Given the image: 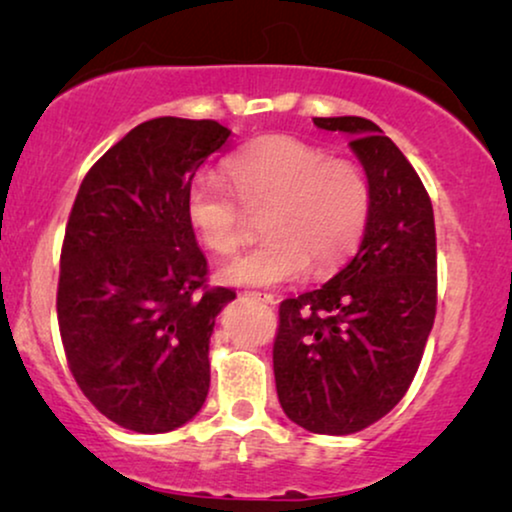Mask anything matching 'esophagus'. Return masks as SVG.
<instances>
[{
  "mask_svg": "<svg viewBox=\"0 0 512 512\" xmlns=\"http://www.w3.org/2000/svg\"><path fill=\"white\" fill-rule=\"evenodd\" d=\"M249 296L254 298V300H261V303H265V305H275V296H270V293H258V291H251Z\"/></svg>",
  "mask_w": 512,
  "mask_h": 512,
  "instance_id": "34e87169",
  "label": "esophagus"
}]
</instances>
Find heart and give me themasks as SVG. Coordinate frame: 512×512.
I'll use <instances>...</instances> for the list:
<instances>
[{
    "mask_svg": "<svg viewBox=\"0 0 512 512\" xmlns=\"http://www.w3.org/2000/svg\"><path fill=\"white\" fill-rule=\"evenodd\" d=\"M223 181L198 177L186 193V216L209 251L230 256L247 237V212H263L261 247L219 270L233 286H279L347 261L366 233L373 193L352 160L328 158L319 146L272 135L244 146L226 163ZM237 197L241 204L236 205Z\"/></svg>",
    "mask_w": 512,
    "mask_h": 512,
    "instance_id": "1",
    "label": "heart"
}]
</instances>
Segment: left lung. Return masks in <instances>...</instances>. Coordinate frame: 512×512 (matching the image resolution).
Returning <instances> with one entry per match:
<instances>
[{"label": "left lung", "mask_w": 512, "mask_h": 512, "mask_svg": "<svg viewBox=\"0 0 512 512\" xmlns=\"http://www.w3.org/2000/svg\"><path fill=\"white\" fill-rule=\"evenodd\" d=\"M314 125L349 135L373 205L352 261L279 305L272 363L291 422L347 436L387 415L415 380L436 319V223L415 167L373 121L335 116Z\"/></svg>", "instance_id": "left-lung-1"}]
</instances>
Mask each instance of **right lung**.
<instances>
[{"label": "right lung", "instance_id": "right-lung-1", "mask_svg": "<svg viewBox=\"0 0 512 512\" xmlns=\"http://www.w3.org/2000/svg\"><path fill=\"white\" fill-rule=\"evenodd\" d=\"M228 137L216 121L151 118L76 193L60 254L62 347L88 401L123 429L174 431L207 398L209 338L235 291L205 286L186 193Z\"/></svg>", "mask_w": 512, "mask_h": 512}]
</instances>
